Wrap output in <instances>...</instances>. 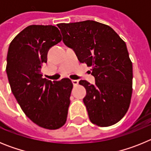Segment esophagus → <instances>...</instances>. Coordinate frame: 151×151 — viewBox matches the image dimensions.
<instances>
[{
  "label": "esophagus",
  "instance_id": "34e87169",
  "mask_svg": "<svg viewBox=\"0 0 151 151\" xmlns=\"http://www.w3.org/2000/svg\"><path fill=\"white\" fill-rule=\"evenodd\" d=\"M72 82H73V84L74 86H76V85H78V80H72Z\"/></svg>",
  "mask_w": 151,
  "mask_h": 151
}]
</instances>
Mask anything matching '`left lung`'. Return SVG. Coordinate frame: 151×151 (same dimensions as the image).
Listing matches in <instances>:
<instances>
[{"label":"left lung","mask_w":151,"mask_h":151,"mask_svg":"<svg viewBox=\"0 0 151 151\" xmlns=\"http://www.w3.org/2000/svg\"><path fill=\"white\" fill-rule=\"evenodd\" d=\"M63 41L80 63L91 67L95 85L81 80L91 122L106 127L125 115L132 94V63L125 41L107 25L93 20L60 23Z\"/></svg>","instance_id":"obj_1"}]
</instances>
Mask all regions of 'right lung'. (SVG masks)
Returning <instances> with one entry per match:
<instances>
[{"mask_svg": "<svg viewBox=\"0 0 151 151\" xmlns=\"http://www.w3.org/2000/svg\"><path fill=\"white\" fill-rule=\"evenodd\" d=\"M61 40L56 26L32 25L13 38L6 57L9 83L21 109L34 123L50 130L66 123L73 86L69 78H42L48 50Z\"/></svg>", "mask_w": 151, "mask_h": 151, "instance_id": "1", "label": "right lung"}]
</instances>
